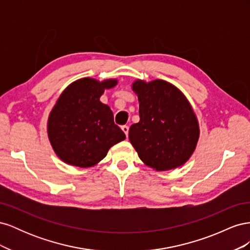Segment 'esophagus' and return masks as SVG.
<instances>
[{"mask_svg": "<svg viewBox=\"0 0 250 250\" xmlns=\"http://www.w3.org/2000/svg\"><path fill=\"white\" fill-rule=\"evenodd\" d=\"M122 130L126 134V137H128V132H129V127H128L127 125H124V126H122Z\"/></svg>", "mask_w": 250, "mask_h": 250, "instance_id": "obj_1", "label": "esophagus"}]
</instances>
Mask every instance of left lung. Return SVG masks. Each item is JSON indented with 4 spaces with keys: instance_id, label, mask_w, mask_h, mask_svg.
I'll list each match as a JSON object with an SVG mask.
<instances>
[{
    "instance_id": "obj_1",
    "label": "left lung",
    "mask_w": 250,
    "mask_h": 250,
    "mask_svg": "<svg viewBox=\"0 0 250 250\" xmlns=\"http://www.w3.org/2000/svg\"><path fill=\"white\" fill-rule=\"evenodd\" d=\"M140 121L129 141L141 161L156 171L175 169L192 156L199 140L197 117L187 97L170 82L135 80Z\"/></svg>"
}]
</instances>
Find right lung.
I'll list each match as a JSON object with an SVG mask.
<instances>
[{"label": "right lung", "instance_id": "obj_1", "mask_svg": "<svg viewBox=\"0 0 250 250\" xmlns=\"http://www.w3.org/2000/svg\"><path fill=\"white\" fill-rule=\"evenodd\" d=\"M117 79L81 78L59 96L48 119V138L56 155L67 165L89 168L101 162L108 150L126 139L113 122L108 105L100 101Z\"/></svg>", "mask_w": 250, "mask_h": 250}]
</instances>
